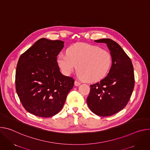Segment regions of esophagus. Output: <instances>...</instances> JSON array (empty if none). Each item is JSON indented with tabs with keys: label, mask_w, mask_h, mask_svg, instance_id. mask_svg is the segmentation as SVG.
Segmentation results:
<instances>
[{
	"label": "esophagus",
	"mask_w": 150,
	"mask_h": 150,
	"mask_svg": "<svg viewBox=\"0 0 150 150\" xmlns=\"http://www.w3.org/2000/svg\"><path fill=\"white\" fill-rule=\"evenodd\" d=\"M81 83L79 82V81H75V82H74V84L75 86H79V85L81 84Z\"/></svg>",
	"instance_id": "esophagus-1"
}]
</instances>
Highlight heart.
<instances>
[{
	"mask_svg": "<svg viewBox=\"0 0 150 150\" xmlns=\"http://www.w3.org/2000/svg\"><path fill=\"white\" fill-rule=\"evenodd\" d=\"M67 52L60 53L57 62L63 74L67 76L76 68L78 75L83 80L96 82L107 75L112 65V59L109 52L85 42L71 46Z\"/></svg>",
	"mask_w": 150,
	"mask_h": 150,
	"instance_id": "heart-1",
	"label": "heart"
}]
</instances>
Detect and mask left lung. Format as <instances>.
<instances>
[{"mask_svg": "<svg viewBox=\"0 0 150 150\" xmlns=\"http://www.w3.org/2000/svg\"><path fill=\"white\" fill-rule=\"evenodd\" d=\"M94 41L107 45L112 64L106 77L90 85L87 103L94 114L110 116L122 110L131 98L135 84L134 67L129 57L115 41L103 38Z\"/></svg>", "mask_w": 150, "mask_h": 150, "instance_id": "8db88e82", "label": "left lung"}]
</instances>
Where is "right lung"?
<instances>
[{
  "instance_id": "right-lung-1",
  "label": "right lung",
  "mask_w": 150,
  "mask_h": 150,
  "mask_svg": "<svg viewBox=\"0 0 150 150\" xmlns=\"http://www.w3.org/2000/svg\"><path fill=\"white\" fill-rule=\"evenodd\" d=\"M64 47L61 40L42 38L20 56L16 69L17 94L25 109L50 117L63 107L74 79L62 75L57 56Z\"/></svg>"
}]
</instances>
